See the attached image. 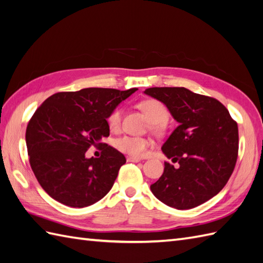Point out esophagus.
<instances>
[{
	"label": "esophagus",
	"instance_id": "1",
	"mask_svg": "<svg viewBox=\"0 0 263 263\" xmlns=\"http://www.w3.org/2000/svg\"><path fill=\"white\" fill-rule=\"evenodd\" d=\"M139 161H140V158H138V157H134V156L127 157V162H129V163H138Z\"/></svg>",
	"mask_w": 263,
	"mask_h": 263
}]
</instances>
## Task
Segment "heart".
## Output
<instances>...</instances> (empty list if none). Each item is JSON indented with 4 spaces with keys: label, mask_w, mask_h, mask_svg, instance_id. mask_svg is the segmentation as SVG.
<instances>
[{
    "label": "heart",
    "mask_w": 263,
    "mask_h": 263,
    "mask_svg": "<svg viewBox=\"0 0 263 263\" xmlns=\"http://www.w3.org/2000/svg\"><path fill=\"white\" fill-rule=\"evenodd\" d=\"M139 107L142 108V110L151 119L152 129L155 132H161L164 126L163 124H165L170 117L167 108H166L163 102L157 99H147L140 102ZM121 118H123V109L121 108L114 109L109 116H108V126H109L112 132H118L120 129ZM115 146L121 153H125L135 157H140L145 155V153L149 146V140L143 137L125 135L116 139Z\"/></svg>",
    "instance_id": "obj_1"
}]
</instances>
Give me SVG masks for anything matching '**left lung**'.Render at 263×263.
Wrapping results in <instances>:
<instances>
[{
	"instance_id": "1",
	"label": "left lung",
	"mask_w": 263,
	"mask_h": 263,
	"mask_svg": "<svg viewBox=\"0 0 263 263\" xmlns=\"http://www.w3.org/2000/svg\"><path fill=\"white\" fill-rule=\"evenodd\" d=\"M167 107L178 124L162 151L173 163L151 185L166 205L189 210L201 205L226 186L238 158V124L219 100L184 87H155L144 91Z\"/></svg>"
}]
</instances>
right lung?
Masks as SVG:
<instances>
[{
    "mask_svg": "<svg viewBox=\"0 0 263 263\" xmlns=\"http://www.w3.org/2000/svg\"><path fill=\"white\" fill-rule=\"evenodd\" d=\"M136 90L85 88L58 92L35 110L25 133L30 165L53 200L86 208L111 190L126 158L101 140L109 136L108 116ZM91 145L103 147L99 159L85 157Z\"/></svg>",
    "mask_w": 263,
    "mask_h": 263,
    "instance_id": "obj_1",
    "label": "right lung"
}]
</instances>
